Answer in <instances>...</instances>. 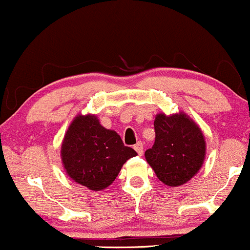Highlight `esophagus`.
<instances>
[{
    "instance_id": "1",
    "label": "esophagus",
    "mask_w": 250,
    "mask_h": 250,
    "mask_svg": "<svg viewBox=\"0 0 250 250\" xmlns=\"http://www.w3.org/2000/svg\"><path fill=\"white\" fill-rule=\"evenodd\" d=\"M134 149H135V150H136L137 154L142 155V154H143V143H142L141 141L137 142L136 145L134 146Z\"/></svg>"
}]
</instances>
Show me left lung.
<instances>
[{
	"label": "left lung",
	"mask_w": 250,
	"mask_h": 250,
	"mask_svg": "<svg viewBox=\"0 0 250 250\" xmlns=\"http://www.w3.org/2000/svg\"><path fill=\"white\" fill-rule=\"evenodd\" d=\"M154 128L155 142L146 150V160L165 185H183L202 167L206 154L202 131L185 114H159Z\"/></svg>",
	"instance_id": "1"
}]
</instances>
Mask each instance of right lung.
Returning a JSON list of instances; mask_svg holds the SVG:
<instances>
[{"label": "right lung", "instance_id": "obj_1", "mask_svg": "<svg viewBox=\"0 0 250 250\" xmlns=\"http://www.w3.org/2000/svg\"><path fill=\"white\" fill-rule=\"evenodd\" d=\"M137 155L120 135L100 125L94 115H79L68 128L61 148L62 162L75 182L102 190L114 182L123 163Z\"/></svg>", "mask_w": 250, "mask_h": 250}]
</instances>
